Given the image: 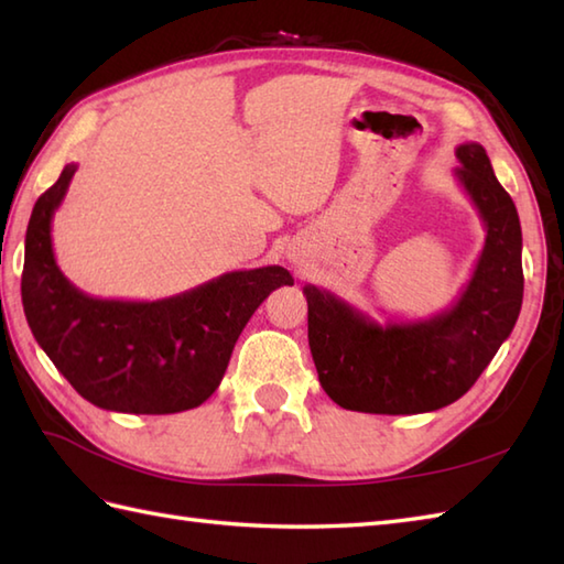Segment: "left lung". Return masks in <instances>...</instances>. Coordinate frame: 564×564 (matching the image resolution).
Instances as JSON below:
<instances>
[{"label": "left lung", "instance_id": "left-lung-1", "mask_svg": "<svg viewBox=\"0 0 564 564\" xmlns=\"http://www.w3.org/2000/svg\"><path fill=\"white\" fill-rule=\"evenodd\" d=\"M453 172L485 223L475 271L448 310L378 325L339 295L305 285L307 339L322 388L344 410L422 414L475 386L517 325L523 301L521 223L480 142L455 148Z\"/></svg>", "mask_w": 564, "mask_h": 564}]
</instances>
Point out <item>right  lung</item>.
Listing matches in <instances>:
<instances>
[{
  "mask_svg": "<svg viewBox=\"0 0 564 564\" xmlns=\"http://www.w3.org/2000/svg\"><path fill=\"white\" fill-rule=\"evenodd\" d=\"M77 164L35 200L21 303L35 341L84 400L123 414H174L218 390L235 341L271 291L293 285L283 267L223 273L162 301H104L79 291L53 254V215Z\"/></svg>",
  "mask_w": 564,
  "mask_h": 564,
  "instance_id": "1",
  "label": "right lung"
}]
</instances>
